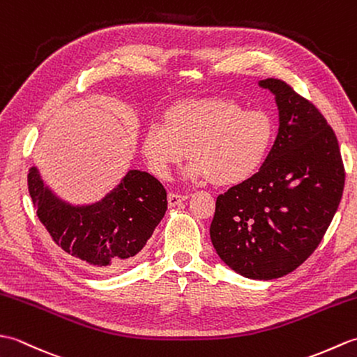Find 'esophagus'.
<instances>
[{"mask_svg": "<svg viewBox=\"0 0 357 357\" xmlns=\"http://www.w3.org/2000/svg\"><path fill=\"white\" fill-rule=\"evenodd\" d=\"M188 198L187 195H184V193H169V206L170 207H174V206H178L179 202H183V201H185Z\"/></svg>", "mask_w": 357, "mask_h": 357, "instance_id": "obj_1", "label": "esophagus"}]
</instances>
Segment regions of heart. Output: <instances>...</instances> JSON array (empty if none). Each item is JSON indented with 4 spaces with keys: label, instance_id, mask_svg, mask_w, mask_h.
I'll list each match as a JSON object with an SVG mask.
<instances>
[{
    "label": "heart",
    "instance_id": "heart-1",
    "mask_svg": "<svg viewBox=\"0 0 357 357\" xmlns=\"http://www.w3.org/2000/svg\"><path fill=\"white\" fill-rule=\"evenodd\" d=\"M275 138L276 123L268 112L211 98L172 105L164 123L147 127L142 150L159 178H169L190 150L188 178L236 185L261 169Z\"/></svg>",
    "mask_w": 357,
    "mask_h": 357
}]
</instances>
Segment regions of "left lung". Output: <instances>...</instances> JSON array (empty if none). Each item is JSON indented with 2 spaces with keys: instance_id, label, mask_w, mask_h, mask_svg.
<instances>
[{
  "instance_id": "8db88e82",
  "label": "left lung",
  "mask_w": 357,
  "mask_h": 357,
  "mask_svg": "<svg viewBox=\"0 0 357 357\" xmlns=\"http://www.w3.org/2000/svg\"><path fill=\"white\" fill-rule=\"evenodd\" d=\"M259 84L276 96L279 133L261 170L219 195L210 238L219 257L250 279H276L321 244L342 199L337 138L319 109L282 79Z\"/></svg>"
}]
</instances>
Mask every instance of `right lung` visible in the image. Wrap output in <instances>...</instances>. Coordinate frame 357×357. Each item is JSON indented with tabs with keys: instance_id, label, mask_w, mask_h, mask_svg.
<instances>
[{
	"instance_id": "add662e5",
	"label": "right lung",
	"mask_w": 357,
	"mask_h": 357,
	"mask_svg": "<svg viewBox=\"0 0 357 357\" xmlns=\"http://www.w3.org/2000/svg\"><path fill=\"white\" fill-rule=\"evenodd\" d=\"M36 215L53 242L93 273L127 267L147 244L167 210V192L147 172L130 170L105 198L87 207L56 199L32 167L27 174Z\"/></svg>"
}]
</instances>
